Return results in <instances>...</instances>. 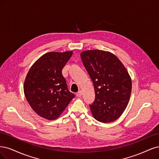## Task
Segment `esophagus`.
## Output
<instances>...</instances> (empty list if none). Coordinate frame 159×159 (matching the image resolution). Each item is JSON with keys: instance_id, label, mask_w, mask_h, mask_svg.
I'll return each instance as SVG.
<instances>
[{"instance_id": "1", "label": "esophagus", "mask_w": 159, "mask_h": 159, "mask_svg": "<svg viewBox=\"0 0 159 159\" xmlns=\"http://www.w3.org/2000/svg\"><path fill=\"white\" fill-rule=\"evenodd\" d=\"M82 94H83V93H82V91H79L78 92V93H76V96H77V97H80L81 96H82Z\"/></svg>"}]
</instances>
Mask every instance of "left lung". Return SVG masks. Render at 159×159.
Returning <instances> with one entry per match:
<instances>
[{
    "mask_svg": "<svg viewBox=\"0 0 159 159\" xmlns=\"http://www.w3.org/2000/svg\"><path fill=\"white\" fill-rule=\"evenodd\" d=\"M80 57L94 86L92 114L102 123L116 120L125 110L131 93V79L126 68L109 52L84 51Z\"/></svg>",
    "mask_w": 159,
    "mask_h": 159,
    "instance_id": "8db88e82",
    "label": "left lung"
}]
</instances>
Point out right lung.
Here are the masks:
<instances>
[{"instance_id": "add662e5", "label": "right lung", "mask_w": 159, "mask_h": 159, "mask_svg": "<svg viewBox=\"0 0 159 159\" xmlns=\"http://www.w3.org/2000/svg\"><path fill=\"white\" fill-rule=\"evenodd\" d=\"M72 55V51L45 53L32 65L26 75L25 97L32 110L43 118H58L75 98L62 75V69Z\"/></svg>"}]
</instances>
